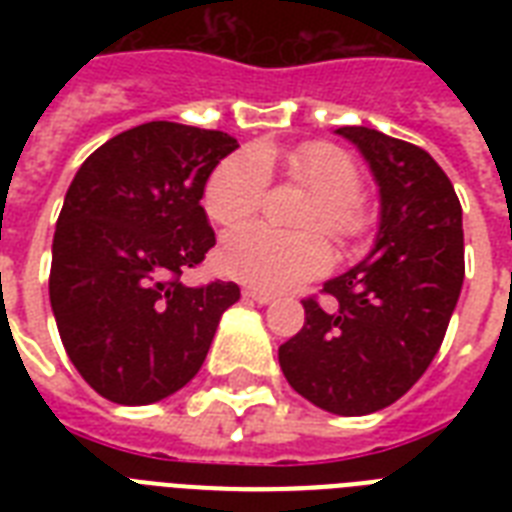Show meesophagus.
<instances>
[{
    "label": "esophagus",
    "mask_w": 512,
    "mask_h": 512,
    "mask_svg": "<svg viewBox=\"0 0 512 512\" xmlns=\"http://www.w3.org/2000/svg\"><path fill=\"white\" fill-rule=\"evenodd\" d=\"M244 297H247V300H252V303H257V305H271L273 300H276V297L271 295V292H263V289H244Z\"/></svg>",
    "instance_id": "34e87169"
}]
</instances>
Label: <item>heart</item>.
<instances>
[{"label":"heart","mask_w":512,"mask_h":512,"mask_svg":"<svg viewBox=\"0 0 512 512\" xmlns=\"http://www.w3.org/2000/svg\"><path fill=\"white\" fill-rule=\"evenodd\" d=\"M271 151H239L217 164L204 185V209L212 223L236 228L263 207ZM287 175L313 193L300 225L319 228L340 244H356L369 231V212L358 196L356 162L335 143L313 140L284 154ZM329 247L316 231L284 233L247 225L225 236L220 268L228 276L263 289H287L327 271Z\"/></svg>","instance_id":"heart-1"}]
</instances>
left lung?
I'll return each instance as SVG.
<instances>
[{
    "instance_id": "obj_1",
    "label": "left lung",
    "mask_w": 512,
    "mask_h": 512,
    "mask_svg": "<svg viewBox=\"0 0 512 512\" xmlns=\"http://www.w3.org/2000/svg\"><path fill=\"white\" fill-rule=\"evenodd\" d=\"M380 185L372 252L303 300L305 324L279 348L287 382L342 417L380 412L420 380L444 342L465 279L462 207L436 159L369 127H340Z\"/></svg>"
}]
</instances>
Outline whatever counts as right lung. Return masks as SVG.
<instances>
[{"label": "right lung", "instance_id": "right-lung-1", "mask_svg": "<svg viewBox=\"0 0 512 512\" xmlns=\"http://www.w3.org/2000/svg\"><path fill=\"white\" fill-rule=\"evenodd\" d=\"M236 148L228 132L148 122L103 143L68 185L52 313L76 372L114 404H154L191 382L239 300L233 281H180L215 247L201 196Z\"/></svg>", "mask_w": 512, "mask_h": 512}]
</instances>
